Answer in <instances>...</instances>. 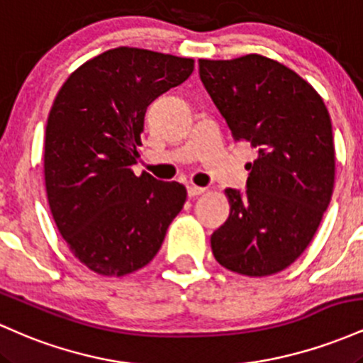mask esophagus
I'll return each mask as SVG.
<instances>
[{
	"instance_id": "34e87169",
	"label": "esophagus",
	"mask_w": 363,
	"mask_h": 363,
	"mask_svg": "<svg viewBox=\"0 0 363 363\" xmlns=\"http://www.w3.org/2000/svg\"><path fill=\"white\" fill-rule=\"evenodd\" d=\"M205 187H199V186H187V194H189V198H196V196H199V194H203L205 193Z\"/></svg>"
}]
</instances>
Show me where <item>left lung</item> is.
I'll return each instance as SVG.
<instances>
[{
    "mask_svg": "<svg viewBox=\"0 0 363 363\" xmlns=\"http://www.w3.org/2000/svg\"><path fill=\"white\" fill-rule=\"evenodd\" d=\"M198 62L234 140L257 153L245 193L225 189L230 215L211 251L234 273L274 274L306 251L331 201V118L314 86L281 62L261 54Z\"/></svg>",
    "mask_w": 363,
    "mask_h": 363,
    "instance_id": "obj_1",
    "label": "left lung"
}]
</instances>
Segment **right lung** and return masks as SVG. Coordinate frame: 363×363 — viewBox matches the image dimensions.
<instances>
[{"label":"right lung","instance_id":"1","mask_svg":"<svg viewBox=\"0 0 363 363\" xmlns=\"http://www.w3.org/2000/svg\"><path fill=\"white\" fill-rule=\"evenodd\" d=\"M193 69L191 57L123 45L83 62L54 99L44 143L49 208L94 273L124 277L147 266L184 206V186L131 167L147 107Z\"/></svg>","mask_w":363,"mask_h":363}]
</instances>
